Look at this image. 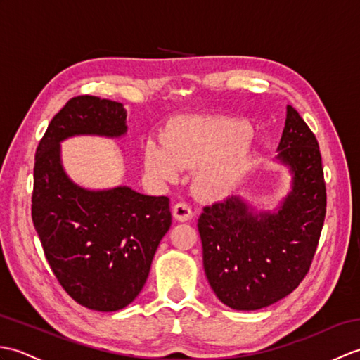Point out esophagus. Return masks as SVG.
Wrapping results in <instances>:
<instances>
[{"label": "esophagus", "instance_id": "1", "mask_svg": "<svg viewBox=\"0 0 360 360\" xmlns=\"http://www.w3.org/2000/svg\"><path fill=\"white\" fill-rule=\"evenodd\" d=\"M173 217L174 219L181 221V223H186V221L193 217V212L186 202H178L173 207Z\"/></svg>", "mask_w": 360, "mask_h": 360}]
</instances>
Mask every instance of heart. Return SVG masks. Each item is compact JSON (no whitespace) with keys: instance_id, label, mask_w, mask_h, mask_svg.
Instances as JSON below:
<instances>
[{"instance_id":"1","label":"heart","mask_w":360,"mask_h":360,"mask_svg":"<svg viewBox=\"0 0 360 360\" xmlns=\"http://www.w3.org/2000/svg\"><path fill=\"white\" fill-rule=\"evenodd\" d=\"M250 139L246 127L219 119H193L173 127L162 147L143 150L145 170L160 182H174L181 170H198L195 192L207 201L227 196L240 181L244 147Z\"/></svg>"}]
</instances>
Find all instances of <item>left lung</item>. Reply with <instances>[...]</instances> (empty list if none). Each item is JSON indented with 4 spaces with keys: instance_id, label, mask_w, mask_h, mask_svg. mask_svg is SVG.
<instances>
[{
    "instance_id": "obj_1",
    "label": "left lung",
    "mask_w": 360,
    "mask_h": 360,
    "mask_svg": "<svg viewBox=\"0 0 360 360\" xmlns=\"http://www.w3.org/2000/svg\"><path fill=\"white\" fill-rule=\"evenodd\" d=\"M277 150L292 174L290 192L277 209L258 212L229 196L204 207L198 219L205 277L232 309H262L292 292L308 274L322 233V156L314 133L290 105Z\"/></svg>"
}]
</instances>
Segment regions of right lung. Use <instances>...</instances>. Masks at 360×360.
Returning a JSON list of instances; mask_svg holds the SVG:
<instances>
[{
	"instance_id": "right-lung-1",
	"label": "right lung",
	"mask_w": 360,
	"mask_h": 360,
	"mask_svg": "<svg viewBox=\"0 0 360 360\" xmlns=\"http://www.w3.org/2000/svg\"><path fill=\"white\" fill-rule=\"evenodd\" d=\"M125 133L124 105L79 96L53 116L35 153L32 221L46 259L75 302L102 312L125 308L139 295L172 226L170 200L127 186H77L65 172L60 142L72 136Z\"/></svg>"
}]
</instances>
